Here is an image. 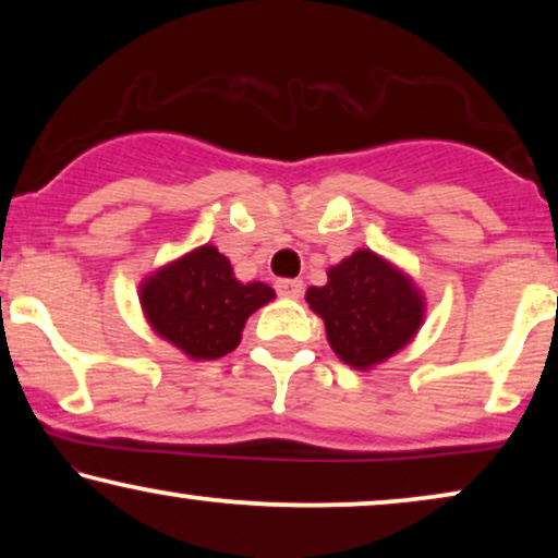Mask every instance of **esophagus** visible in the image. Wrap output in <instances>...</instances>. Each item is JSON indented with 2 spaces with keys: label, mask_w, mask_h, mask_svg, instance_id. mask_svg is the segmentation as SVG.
Returning <instances> with one entry per match:
<instances>
[{
  "label": "esophagus",
  "mask_w": 558,
  "mask_h": 558,
  "mask_svg": "<svg viewBox=\"0 0 558 558\" xmlns=\"http://www.w3.org/2000/svg\"><path fill=\"white\" fill-rule=\"evenodd\" d=\"M277 292H279V296H287V300H300L304 292V284L300 279H279Z\"/></svg>",
  "instance_id": "obj_1"
}]
</instances>
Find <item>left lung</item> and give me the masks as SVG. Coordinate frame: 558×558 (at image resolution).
<instances>
[{
    "instance_id": "obj_1",
    "label": "left lung",
    "mask_w": 558,
    "mask_h": 558,
    "mask_svg": "<svg viewBox=\"0 0 558 558\" xmlns=\"http://www.w3.org/2000/svg\"><path fill=\"white\" fill-rule=\"evenodd\" d=\"M304 296L310 310L323 317L335 355L355 371H371L388 361L424 325L422 289L371 248H357L330 266L327 284L310 287Z\"/></svg>"
}]
</instances>
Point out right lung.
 Returning a JSON list of instances; mask_svg holds the SVG:
<instances>
[{"label": "right lung", "mask_w": 558, "mask_h": 558, "mask_svg": "<svg viewBox=\"0 0 558 558\" xmlns=\"http://www.w3.org/2000/svg\"><path fill=\"white\" fill-rule=\"evenodd\" d=\"M264 281L235 279L233 266L205 243L159 266L140 284L144 317L190 361H216L241 342L246 319L274 300Z\"/></svg>", "instance_id": "add662e5"}]
</instances>
